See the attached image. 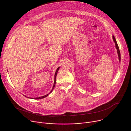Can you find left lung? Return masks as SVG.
I'll use <instances>...</instances> for the list:
<instances>
[{"instance_id":"1","label":"left lung","mask_w":131,"mask_h":131,"mask_svg":"<svg viewBox=\"0 0 131 131\" xmlns=\"http://www.w3.org/2000/svg\"><path fill=\"white\" fill-rule=\"evenodd\" d=\"M113 40H114V41L115 43V45H116V49H117V53H118V57H119V60L120 62V60H121V55H120V50H119V47H118V45L117 44V41L115 39V37H114V36L113 35Z\"/></svg>"}]
</instances>
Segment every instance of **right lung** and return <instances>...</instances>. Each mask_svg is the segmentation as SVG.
<instances>
[{
	"label": "right lung",
	"mask_w": 131,
	"mask_h": 131,
	"mask_svg": "<svg viewBox=\"0 0 131 131\" xmlns=\"http://www.w3.org/2000/svg\"><path fill=\"white\" fill-rule=\"evenodd\" d=\"M59 68H60V67H58V68H57V70H56V71H55V75H54V84H53V86L52 89L51 90V91H50V92L49 93V94H47V95H44V96H41V97H39L32 98V99H35V100H39V99H43V98H45V97H46L48 96L49 95V94H50V93H51L52 92V91H53V90L54 89V87H55V83H56V79H57V73H58V70H59Z\"/></svg>",
	"instance_id": "add662e5"
}]
</instances>
